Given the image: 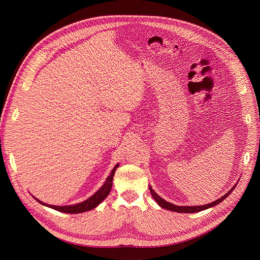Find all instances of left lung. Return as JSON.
Segmentation results:
<instances>
[{"instance_id": "8db88e82", "label": "left lung", "mask_w": 260, "mask_h": 260, "mask_svg": "<svg viewBox=\"0 0 260 260\" xmlns=\"http://www.w3.org/2000/svg\"><path fill=\"white\" fill-rule=\"evenodd\" d=\"M236 186H237V184L235 185V186H234L229 192H226L223 197L218 199L217 201H215V202H213V203H211V204H207V205H203V206H191V207H189V206H176V205H174V204H171V203L165 201L164 199H161V198L151 188V186H149V189H150V192H151V194H152V198L156 201V203L158 204V206H160L161 208H164V209H166V210H170V211L177 212V213H197V212H201V211H204V210H206V209H209V208H211V207H214V206L220 204L222 201H224V200L234 191V189H235Z\"/></svg>"}]
</instances>
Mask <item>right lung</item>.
<instances>
[{"label": "right lung", "instance_id": "add662e5", "mask_svg": "<svg viewBox=\"0 0 260 260\" xmlns=\"http://www.w3.org/2000/svg\"><path fill=\"white\" fill-rule=\"evenodd\" d=\"M118 167H119V165L117 164L113 168V170L111 171L110 175L107 177L105 183L103 184V186L93 196H91L89 199H87L86 201H84L82 203H79V204H76V205H70V206H53V205L45 204V203L39 201L38 199H36L35 197H34V199L36 201H38L41 205H44L46 207H49V208L54 209V210H56L58 212H61V213L79 214V213H83V212H86V211H90V210L94 209L95 207H98L108 197V194L110 193L111 188H112L113 177H114L115 171H116V169Z\"/></svg>", "mask_w": 260, "mask_h": 260}]
</instances>
